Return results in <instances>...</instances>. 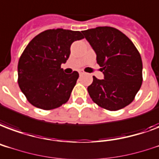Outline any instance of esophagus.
<instances>
[{"label": "esophagus", "mask_w": 159, "mask_h": 159, "mask_svg": "<svg viewBox=\"0 0 159 159\" xmlns=\"http://www.w3.org/2000/svg\"><path fill=\"white\" fill-rule=\"evenodd\" d=\"M79 74H80V75H83L84 74V72H83V71H79Z\"/></svg>", "instance_id": "34e87169"}]
</instances>
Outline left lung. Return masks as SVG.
Listing matches in <instances>:
<instances>
[{
	"instance_id": "obj_1",
	"label": "left lung",
	"mask_w": 159,
	"mask_h": 159,
	"mask_svg": "<svg viewBox=\"0 0 159 159\" xmlns=\"http://www.w3.org/2000/svg\"><path fill=\"white\" fill-rule=\"evenodd\" d=\"M96 53L104 80L93 76L88 87L92 101L108 111L122 109L134 100L143 82V62L137 48L124 33L111 27L82 31Z\"/></svg>"
}]
</instances>
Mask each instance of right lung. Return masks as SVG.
I'll use <instances>...</instances> for the list:
<instances>
[{"label": "right lung", "instance_id": "right-lung-1", "mask_svg": "<svg viewBox=\"0 0 159 159\" xmlns=\"http://www.w3.org/2000/svg\"><path fill=\"white\" fill-rule=\"evenodd\" d=\"M83 39L80 31L57 28L46 30L30 41L17 66L19 87L29 103L48 111L69 101L79 73L67 75L61 64L70 57L71 44Z\"/></svg>", "mask_w": 159, "mask_h": 159}]
</instances>
